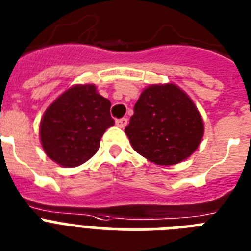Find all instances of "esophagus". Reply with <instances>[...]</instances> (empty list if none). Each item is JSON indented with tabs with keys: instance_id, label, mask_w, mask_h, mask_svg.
<instances>
[{
	"instance_id": "esophagus-1",
	"label": "esophagus",
	"mask_w": 251,
	"mask_h": 251,
	"mask_svg": "<svg viewBox=\"0 0 251 251\" xmlns=\"http://www.w3.org/2000/svg\"><path fill=\"white\" fill-rule=\"evenodd\" d=\"M116 125L119 126V127L124 128L126 125H127V119H126V117H123V119L116 120Z\"/></svg>"
}]
</instances>
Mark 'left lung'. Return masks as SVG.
I'll return each mask as SVG.
<instances>
[{
	"label": "left lung",
	"instance_id": "obj_1",
	"mask_svg": "<svg viewBox=\"0 0 251 251\" xmlns=\"http://www.w3.org/2000/svg\"><path fill=\"white\" fill-rule=\"evenodd\" d=\"M203 131L196 104L173 83L144 89L125 127L135 151L158 165L186 160L198 148Z\"/></svg>",
	"mask_w": 251,
	"mask_h": 251
}]
</instances>
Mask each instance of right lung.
I'll return each instance as SVG.
<instances>
[{
  "instance_id": "obj_1",
  "label": "right lung",
  "mask_w": 251,
  "mask_h": 251,
  "mask_svg": "<svg viewBox=\"0 0 251 251\" xmlns=\"http://www.w3.org/2000/svg\"><path fill=\"white\" fill-rule=\"evenodd\" d=\"M111 102L95 84H77L50 104L40 123V140L45 154L65 168L86 163L100 148L102 135L115 121Z\"/></svg>"
}]
</instances>
